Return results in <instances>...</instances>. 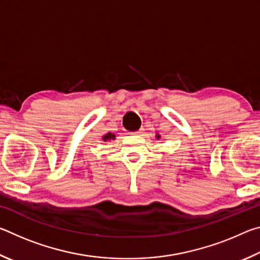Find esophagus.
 <instances>
[{
    "instance_id": "esophagus-1",
    "label": "esophagus",
    "mask_w": 260,
    "mask_h": 260,
    "mask_svg": "<svg viewBox=\"0 0 260 260\" xmlns=\"http://www.w3.org/2000/svg\"><path fill=\"white\" fill-rule=\"evenodd\" d=\"M143 133V129H139V131H136V132H134L133 134H135V135H141Z\"/></svg>"
}]
</instances>
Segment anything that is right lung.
I'll return each instance as SVG.
<instances>
[{
    "label": "right lung",
    "instance_id": "obj_1",
    "mask_svg": "<svg viewBox=\"0 0 260 260\" xmlns=\"http://www.w3.org/2000/svg\"><path fill=\"white\" fill-rule=\"evenodd\" d=\"M114 138H116V136H114L113 134H111V133H108L107 135H104V136H103V140H104V141H107V140H111V139H114Z\"/></svg>",
    "mask_w": 260,
    "mask_h": 260
}]
</instances>
